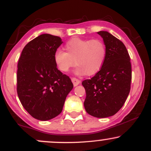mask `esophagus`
I'll return each instance as SVG.
<instances>
[{
  "instance_id": "obj_1",
  "label": "esophagus",
  "mask_w": 151,
  "mask_h": 151,
  "mask_svg": "<svg viewBox=\"0 0 151 151\" xmlns=\"http://www.w3.org/2000/svg\"><path fill=\"white\" fill-rule=\"evenodd\" d=\"M72 83H73V84H74V86L79 85V84H80V80H79V79H76V78H72Z\"/></svg>"
}]
</instances>
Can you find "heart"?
<instances>
[{
  "label": "heart",
  "instance_id": "heart-1",
  "mask_svg": "<svg viewBox=\"0 0 151 151\" xmlns=\"http://www.w3.org/2000/svg\"><path fill=\"white\" fill-rule=\"evenodd\" d=\"M65 52L58 50L54 62L62 72H67L74 65L77 75L91 76L101 70L106 57V47L101 40L74 37L65 45Z\"/></svg>",
  "mask_w": 151,
  "mask_h": 151
}]
</instances>
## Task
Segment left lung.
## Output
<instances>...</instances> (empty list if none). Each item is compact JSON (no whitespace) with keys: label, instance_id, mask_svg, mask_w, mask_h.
Listing matches in <instances>:
<instances>
[{"label":"left lung","instance_id":"1","mask_svg":"<svg viewBox=\"0 0 151 151\" xmlns=\"http://www.w3.org/2000/svg\"><path fill=\"white\" fill-rule=\"evenodd\" d=\"M97 33L103 38L106 57L100 71L82 81L86 91V111L96 118L114 116L125 103L131 89V65L124 44L106 31Z\"/></svg>","mask_w":151,"mask_h":151}]
</instances>
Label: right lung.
Returning a JSON list of instances; mask_svg holds the SVG:
<instances>
[{
    "mask_svg": "<svg viewBox=\"0 0 151 151\" xmlns=\"http://www.w3.org/2000/svg\"><path fill=\"white\" fill-rule=\"evenodd\" d=\"M62 42L58 36L40 35L26 45L19 59V99L37 120L48 121L58 116L73 89L70 78L58 70L54 62V54Z\"/></svg>",
    "mask_w": 151,
    "mask_h": 151,
    "instance_id": "1",
    "label": "right lung"
}]
</instances>
